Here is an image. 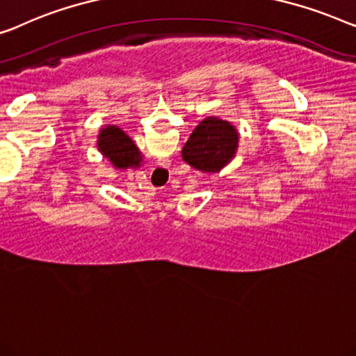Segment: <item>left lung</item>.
<instances>
[{
    "mask_svg": "<svg viewBox=\"0 0 356 356\" xmlns=\"http://www.w3.org/2000/svg\"><path fill=\"white\" fill-rule=\"evenodd\" d=\"M238 143L239 135L234 125L218 117H207L191 133L181 157L195 170L218 173L234 159Z\"/></svg>",
    "mask_w": 356,
    "mask_h": 356,
    "instance_id": "left-lung-1",
    "label": "left lung"
}]
</instances>
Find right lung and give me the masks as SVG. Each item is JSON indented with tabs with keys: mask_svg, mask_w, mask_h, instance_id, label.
I'll use <instances>...</instances> for the list:
<instances>
[{
	"mask_svg": "<svg viewBox=\"0 0 356 356\" xmlns=\"http://www.w3.org/2000/svg\"><path fill=\"white\" fill-rule=\"evenodd\" d=\"M97 147L102 156L109 159L115 168L141 167L143 157L140 149L122 128L107 125L97 135Z\"/></svg>",
	"mask_w": 356,
	"mask_h": 356,
	"instance_id": "right-lung-1",
	"label": "right lung"
}]
</instances>
